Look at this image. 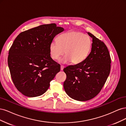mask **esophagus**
<instances>
[{"instance_id": "esophagus-1", "label": "esophagus", "mask_w": 126, "mask_h": 126, "mask_svg": "<svg viewBox=\"0 0 126 126\" xmlns=\"http://www.w3.org/2000/svg\"><path fill=\"white\" fill-rule=\"evenodd\" d=\"M63 68H64V66L61 65V66H60V70H63Z\"/></svg>"}]
</instances>
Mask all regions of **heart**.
Returning a JSON list of instances; mask_svg holds the SVG:
<instances>
[{"label": "heart", "instance_id": "obj_1", "mask_svg": "<svg viewBox=\"0 0 126 126\" xmlns=\"http://www.w3.org/2000/svg\"><path fill=\"white\" fill-rule=\"evenodd\" d=\"M92 48L90 38L81 32L70 31L60 35L57 41H51L49 45V54L51 58L56 60L63 55L65 56L59 62L77 64L83 62L88 56Z\"/></svg>", "mask_w": 126, "mask_h": 126}]
</instances>
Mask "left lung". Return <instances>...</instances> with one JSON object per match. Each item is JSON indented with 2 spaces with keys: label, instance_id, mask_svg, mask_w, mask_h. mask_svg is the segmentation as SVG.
<instances>
[{
  "label": "left lung",
  "instance_id": "obj_1",
  "mask_svg": "<svg viewBox=\"0 0 126 126\" xmlns=\"http://www.w3.org/2000/svg\"><path fill=\"white\" fill-rule=\"evenodd\" d=\"M92 48L87 58L80 63L63 69L67 78L63 83L66 94L78 101H87L99 93L110 74L111 58L103 41L93 34Z\"/></svg>",
  "mask_w": 126,
  "mask_h": 126
}]
</instances>
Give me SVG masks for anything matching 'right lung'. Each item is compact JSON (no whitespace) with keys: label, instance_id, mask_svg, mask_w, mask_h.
I'll use <instances>...</instances> for the list:
<instances>
[{"label":"right lung","instance_id":"add662e5","mask_svg":"<svg viewBox=\"0 0 126 126\" xmlns=\"http://www.w3.org/2000/svg\"><path fill=\"white\" fill-rule=\"evenodd\" d=\"M64 29L56 24L42 25L19 34L9 50L8 64L15 87L26 96L44 94L60 71L51 58L49 45Z\"/></svg>","mask_w":126,"mask_h":126}]
</instances>
